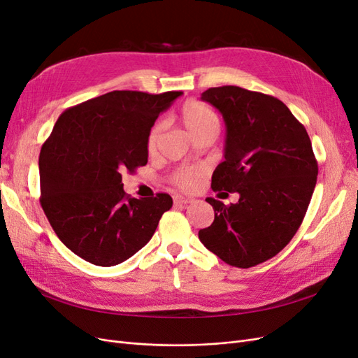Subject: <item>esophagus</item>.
Listing matches in <instances>:
<instances>
[{
	"instance_id": "34e87169",
	"label": "esophagus",
	"mask_w": 358,
	"mask_h": 358,
	"mask_svg": "<svg viewBox=\"0 0 358 358\" xmlns=\"http://www.w3.org/2000/svg\"><path fill=\"white\" fill-rule=\"evenodd\" d=\"M192 201H194V199H189V197H182V196L173 197V203H175V206H187Z\"/></svg>"
}]
</instances>
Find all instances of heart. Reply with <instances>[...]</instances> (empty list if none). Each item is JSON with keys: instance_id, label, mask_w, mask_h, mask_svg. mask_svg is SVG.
Here are the masks:
<instances>
[{"instance_id": "1", "label": "heart", "mask_w": 358, "mask_h": 358, "mask_svg": "<svg viewBox=\"0 0 358 358\" xmlns=\"http://www.w3.org/2000/svg\"><path fill=\"white\" fill-rule=\"evenodd\" d=\"M178 119L194 140L208 137V136L215 137L218 134L220 125H221L218 115H216L209 106H206L204 103L197 100H188L183 103L179 109ZM161 129H162V125L157 122L148 133L146 150L149 154H152L157 148ZM197 179H199V171L191 170V169H180L175 173V175H173V183L182 189H191L196 187Z\"/></svg>"}]
</instances>
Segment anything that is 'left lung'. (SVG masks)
<instances>
[{
	"mask_svg": "<svg viewBox=\"0 0 358 358\" xmlns=\"http://www.w3.org/2000/svg\"><path fill=\"white\" fill-rule=\"evenodd\" d=\"M201 100L227 125L225 159L213 171L212 189L241 197L229 206L206 199L215 220L199 239L227 264L252 267L279 254L297 233L318 162L306 128L275 96L227 85L204 91Z\"/></svg>",
	"mask_w": 358,
	"mask_h": 358,
	"instance_id": "8db88e82",
	"label": "left lung"
}]
</instances>
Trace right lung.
I'll return each instance as SVG.
<instances>
[{"instance_id": "1", "label": "right lung", "mask_w": 358, "mask_h": 358, "mask_svg": "<svg viewBox=\"0 0 358 358\" xmlns=\"http://www.w3.org/2000/svg\"><path fill=\"white\" fill-rule=\"evenodd\" d=\"M180 91H112L62 112L41 146L40 203L71 252L110 267L140 251L173 204L166 192L134 199L122 175L146 166V137Z\"/></svg>"}]
</instances>
